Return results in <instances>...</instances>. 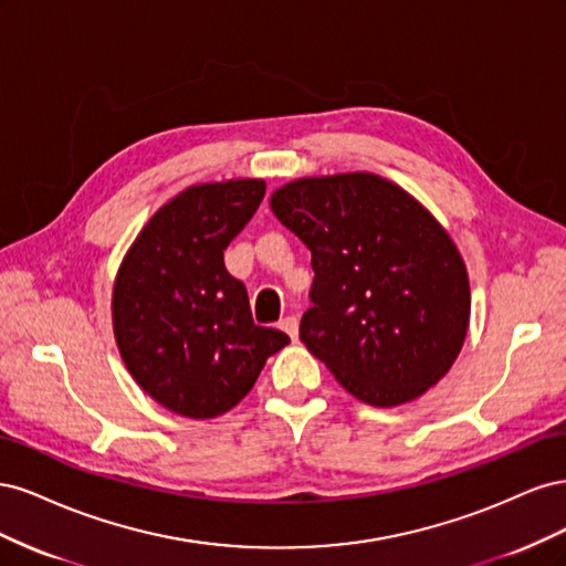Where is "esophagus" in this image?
Instances as JSON below:
<instances>
[{
  "instance_id": "34e87169",
  "label": "esophagus",
  "mask_w": 566,
  "mask_h": 566,
  "mask_svg": "<svg viewBox=\"0 0 566 566\" xmlns=\"http://www.w3.org/2000/svg\"><path fill=\"white\" fill-rule=\"evenodd\" d=\"M279 328H281L283 333H287V335H290V339H297L300 323H297V318H295V316H285V318H281Z\"/></svg>"
}]
</instances>
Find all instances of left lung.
Here are the masks:
<instances>
[{
    "mask_svg": "<svg viewBox=\"0 0 566 566\" xmlns=\"http://www.w3.org/2000/svg\"><path fill=\"white\" fill-rule=\"evenodd\" d=\"M269 205L312 250L304 347L368 406H401L434 387L470 325L468 266L434 214L373 172L302 177Z\"/></svg>",
    "mask_w": 566,
    "mask_h": 566,
    "instance_id": "left-lung-1",
    "label": "left lung"
}]
</instances>
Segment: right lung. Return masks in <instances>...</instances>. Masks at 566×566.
<instances>
[{
  "label": "right lung",
  "mask_w": 566,
  "mask_h": 566,
  "mask_svg": "<svg viewBox=\"0 0 566 566\" xmlns=\"http://www.w3.org/2000/svg\"><path fill=\"white\" fill-rule=\"evenodd\" d=\"M262 179L188 186L134 238L113 283L119 356L150 399L177 416L227 413L290 337L254 325L224 250L260 208Z\"/></svg>",
  "instance_id": "obj_1"
}]
</instances>
